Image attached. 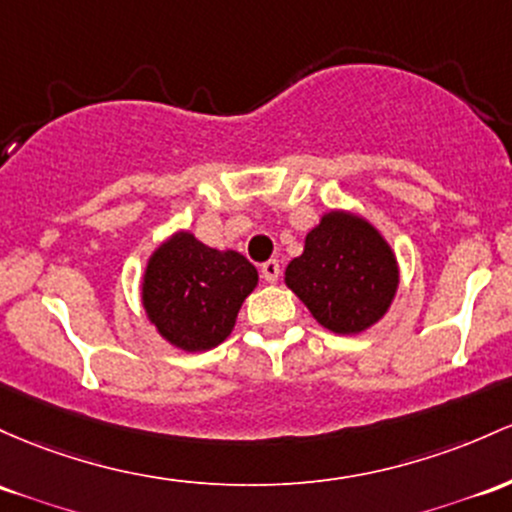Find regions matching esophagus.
<instances>
[{
    "label": "esophagus",
    "instance_id": "1",
    "mask_svg": "<svg viewBox=\"0 0 512 512\" xmlns=\"http://www.w3.org/2000/svg\"><path fill=\"white\" fill-rule=\"evenodd\" d=\"M260 272H262V279H265L267 284H277L279 274H282V267H279L277 260H269V262H265V265H262Z\"/></svg>",
    "mask_w": 512,
    "mask_h": 512
}]
</instances>
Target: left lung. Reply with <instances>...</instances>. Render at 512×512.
Returning a JSON list of instances; mask_svg holds the SVG:
<instances>
[{"label":"left lung","instance_id":"left-lung-1","mask_svg":"<svg viewBox=\"0 0 512 512\" xmlns=\"http://www.w3.org/2000/svg\"><path fill=\"white\" fill-rule=\"evenodd\" d=\"M398 282L401 272L389 240L347 209L325 211L284 272V284L311 316L338 335H359L379 323L396 299Z\"/></svg>","mask_w":512,"mask_h":512}]
</instances>
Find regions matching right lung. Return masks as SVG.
I'll list each match as a JSON object with an SVG mask.
<instances>
[{
	"label": "right lung",
	"mask_w": 512,
	"mask_h": 512,
	"mask_svg": "<svg viewBox=\"0 0 512 512\" xmlns=\"http://www.w3.org/2000/svg\"><path fill=\"white\" fill-rule=\"evenodd\" d=\"M257 279L240 252L216 250L177 230L148 257L140 303L162 340L184 352H206L233 333Z\"/></svg>",
	"instance_id": "add662e5"
}]
</instances>
